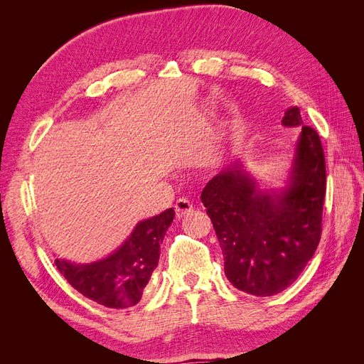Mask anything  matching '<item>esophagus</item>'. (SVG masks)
I'll use <instances>...</instances> for the list:
<instances>
[{"label": "esophagus", "mask_w": 364, "mask_h": 364, "mask_svg": "<svg viewBox=\"0 0 364 364\" xmlns=\"http://www.w3.org/2000/svg\"><path fill=\"white\" fill-rule=\"evenodd\" d=\"M174 209H176V215H178V218H182L193 211V203L186 199H179V200H176Z\"/></svg>", "instance_id": "esophagus-1"}]
</instances>
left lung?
<instances>
[{"instance_id": "1", "label": "left lung", "mask_w": 364, "mask_h": 364, "mask_svg": "<svg viewBox=\"0 0 364 364\" xmlns=\"http://www.w3.org/2000/svg\"><path fill=\"white\" fill-rule=\"evenodd\" d=\"M282 124L301 129L287 188L261 193L234 162L200 196L223 252L226 278L235 289L262 297L297 279L322 235L326 168L321 138L302 123L299 107H290Z\"/></svg>"}]
</instances>
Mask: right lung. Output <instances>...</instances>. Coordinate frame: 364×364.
Masks as SVG:
<instances>
[{
	"label": "right lung",
	"instance_id": "right-lung-1",
	"mask_svg": "<svg viewBox=\"0 0 364 364\" xmlns=\"http://www.w3.org/2000/svg\"><path fill=\"white\" fill-rule=\"evenodd\" d=\"M174 218L170 208L139 222L123 246L92 264L56 259V267L71 287L107 308L136 305L159 261L161 243Z\"/></svg>",
	"mask_w": 364,
	"mask_h": 364
}]
</instances>
